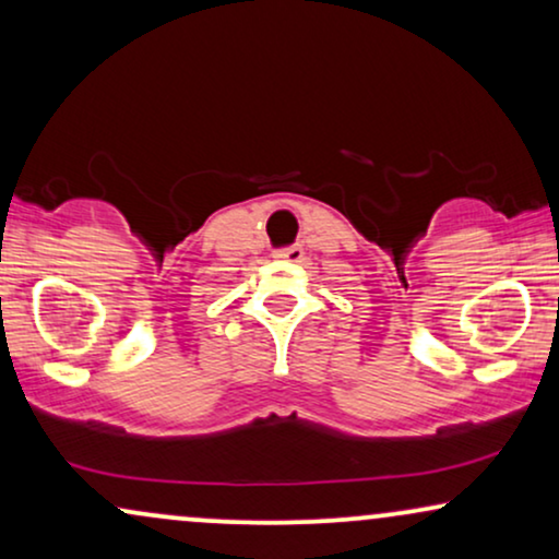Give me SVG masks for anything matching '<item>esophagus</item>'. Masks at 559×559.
I'll return each instance as SVG.
<instances>
[{
  "label": "esophagus",
  "mask_w": 559,
  "mask_h": 559,
  "mask_svg": "<svg viewBox=\"0 0 559 559\" xmlns=\"http://www.w3.org/2000/svg\"><path fill=\"white\" fill-rule=\"evenodd\" d=\"M275 258H278V260H288V263H299V260L304 258V250H301L299 245L284 247V250H275Z\"/></svg>",
  "instance_id": "34e87169"
}]
</instances>
